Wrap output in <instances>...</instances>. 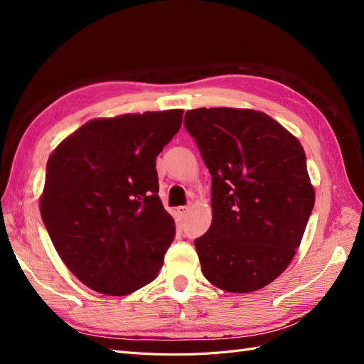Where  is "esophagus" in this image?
Returning <instances> with one entry per match:
<instances>
[{
	"instance_id": "esophagus-1",
	"label": "esophagus",
	"mask_w": 364,
	"mask_h": 364,
	"mask_svg": "<svg viewBox=\"0 0 364 364\" xmlns=\"http://www.w3.org/2000/svg\"><path fill=\"white\" fill-rule=\"evenodd\" d=\"M178 213H179L181 215H185L186 213H188V206H179V208H178Z\"/></svg>"
}]
</instances>
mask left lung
I'll return each mask as SVG.
<instances>
[{
	"label": "left lung",
	"mask_w": 364,
	"mask_h": 364,
	"mask_svg": "<svg viewBox=\"0 0 364 364\" xmlns=\"http://www.w3.org/2000/svg\"><path fill=\"white\" fill-rule=\"evenodd\" d=\"M183 124L213 176V223L194 241L202 273L230 293L266 287L291 262L314 206L301 142L252 109H193Z\"/></svg>",
	"instance_id": "1"
}]
</instances>
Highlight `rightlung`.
Returning <instances> with one entry per match:
<instances>
[{"instance_id": "add662e5", "label": "right lung", "mask_w": 364, "mask_h": 364, "mask_svg": "<svg viewBox=\"0 0 364 364\" xmlns=\"http://www.w3.org/2000/svg\"><path fill=\"white\" fill-rule=\"evenodd\" d=\"M182 109L87 121L47 162L41 215L59 257L94 291L126 296L158 277L174 240L156 156Z\"/></svg>"}]
</instances>
